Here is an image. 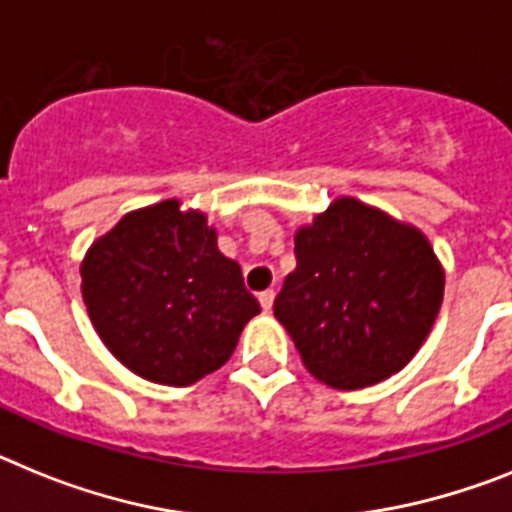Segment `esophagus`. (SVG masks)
<instances>
[{
	"label": "esophagus",
	"instance_id": "esophagus-1",
	"mask_svg": "<svg viewBox=\"0 0 512 512\" xmlns=\"http://www.w3.org/2000/svg\"><path fill=\"white\" fill-rule=\"evenodd\" d=\"M257 299H260V306H262V309H265V311H270V309H273L275 291H273V288H268V291H262L260 296H257Z\"/></svg>",
	"mask_w": 512,
	"mask_h": 512
}]
</instances>
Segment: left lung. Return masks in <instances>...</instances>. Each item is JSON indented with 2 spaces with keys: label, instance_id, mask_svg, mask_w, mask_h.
I'll list each match as a JSON object with an SVG mask.
<instances>
[{
  "label": "left lung",
  "instance_id": "8db88e82",
  "mask_svg": "<svg viewBox=\"0 0 512 512\" xmlns=\"http://www.w3.org/2000/svg\"><path fill=\"white\" fill-rule=\"evenodd\" d=\"M443 283L420 229L337 198L296 231V270L273 311L314 379L363 389L415 358L441 309Z\"/></svg>",
  "mask_w": 512,
  "mask_h": 512
}]
</instances>
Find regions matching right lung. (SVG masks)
Returning <instances> with one entry per match:
<instances>
[{
	"label": "right lung",
	"instance_id": "add662e5",
	"mask_svg": "<svg viewBox=\"0 0 512 512\" xmlns=\"http://www.w3.org/2000/svg\"><path fill=\"white\" fill-rule=\"evenodd\" d=\"M82 296L105 348L136 376L167 386L224 366L260 314L206 213L182 211L175 198L126 213L92 244Z\"/></svg>",
	"mask_w": 512,
	"mask_h": 512
}]
</instances>
